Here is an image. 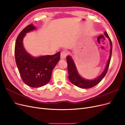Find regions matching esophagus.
Wrapping results in <instances>:
<instances>
[{"instance_id":"1","label":"esophagus","mask_w":125,"mask_h":125,"mask_svg":"<svg viewBox=\"0 0 125 125\" xmlns=\"http://www.w3.org/2000/svg\"><path fill=\"white\" fill-rule=\"evenodd\" d=\"M67 55V52L66 51H62L61 52V59H65Z\"/></svg>"}]
</instances>
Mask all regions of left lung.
<instances>
[{"label": "left lung", "mask_w": 125, "mask_h": 125, "mask_svg": "<svg viewBox=\"0 0 125 125\" xmlns=\"http://www.w3.org/2000/svg\"><path fill=\"white\" fill-rule=\"evenodd\" d=\"M104 35L107 38L109 39L110 44V56L107 63L106 65V67L102 73L97 77L94 80H87L82 78L80 75L78 73L77 67H76L75 64L74 62V61L70 56H67L66 57L67 59V63L68 66V79L73 85L76 86L78 87L81 88L86 89V88H90L91 87L96 85L97 84L99 83L104 78L107 70L109 67V65L110 62L112 50V42L110 39V38L108 36L107 32L105 31Z\"/></svg>", "instance_id": "8db88e82"}]
</instances>
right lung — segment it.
Listing matches in <instances>:
<instances>
[{
    "mask_svg": "<svg viewBox=\"0 0 125 125\" xmlns=\"http://www.w3.org/2000/svg\"><path fill=\"white\" fill-rule=\"evenodd\" d=\"M35 29L33 24H30L20 32L15 43V57L23 82L31 87L37 88L45 85L50 81L52 70L60 59V52L37 57L27 52L23 40L26 33Z\"/></svg>",
    "mask_w": 125,
    "mask_h": 125,
    "instance_id": "right-lung-1",
    "label": "right lung"
}]
</instances>
